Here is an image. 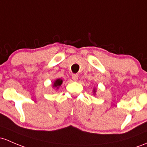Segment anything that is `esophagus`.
<instances>
[{
	"instance_id": "esophagus-1",
	"label": "esophagus",
	"mask_w": 147,
	"mask_h": 147,
	"mask_svg": "<svg viewBox=\"0 0 147 147\" xmlns=\"http://www.w3.org/2000/svg\"><path fill=\"white\" fill-rule=\"evenodd\" d=\"M72 79L74 81H77L78 79V74H72Z\"/></svg>"
}]
</instances>
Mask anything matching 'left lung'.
I'll return each mask as SVG.
<instances>
[{
    "label": "left lung",
    "instance_id": "left-lung-1",
    "mask_svg": "<svg viewBox=\"0 0 147 147\" xmlns=\"http://www.w3.org/2000/svg\"><path fill=\"white\" fill-rule=\"evenodd\" d=\"M95 93H96V89H94V94H95Z\"/></svg>",
    "mask_w": 147,
    "mask_h": 147
}]
</instances>
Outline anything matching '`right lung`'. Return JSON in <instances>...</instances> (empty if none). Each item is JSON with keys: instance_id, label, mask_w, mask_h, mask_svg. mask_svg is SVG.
<instances>
[{"instance_id": "right-lung-1", "label": "right lung", "mask_w": 147, "mask_h": 147, "mask_svg": "<svg viewBox=\"0 0 147 147\" xmlns=\"http://www.w3.org/2000/svg\"><path fill=\"white\" fill-rule=\"evenodd\" d=\"M62 83H63V80H62L61 79H57V80H55V82H54L53 86V87H55L57 88V89H58V87L61 85Z\"/></svg>"}]
</instances>
